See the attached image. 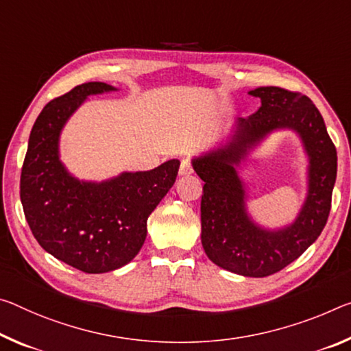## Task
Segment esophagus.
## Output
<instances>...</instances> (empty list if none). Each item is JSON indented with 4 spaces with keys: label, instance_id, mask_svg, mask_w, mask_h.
<instances>
[{
    "label": "esophagus",
    "instance_id": "34e87169",
    "mask_svg": "<svg viewBox=\"0 0 351 351\" xmlns=\"http://www.w3.org/2000/svg\"><path fill=\"white\" fill-rule=\"evenodd\" d=\"M193 171V167H192V162L189 159H182L181 162V167H180V175L181 176H187L191 175Z\"/></svg>",
    "mask_w": 351,
    "mask_h": 351
}]
</instances>
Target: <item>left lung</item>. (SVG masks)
I'll return each mask as SVG.
<instances>
[{
    "mask_svg": "<svg viewBox=\"0 0 351 351\" xmlns=\"http://www.w3.org/2000/svg\"><path fill=\"white\" fill-rule=\"evenodd\" d=\"M250 95L261 98L258 112L241 119L225 148L192 160L204 181L202 195V243L208 258L232 274L264 278L300 258L326 225L337 173V153L324 117L300 92L267 86ZM289 127L304 138L310 156V191L298 220L280 232L256 227L245 210V191L234 164L246 149L274 129Z\"/></svg>",
    "mask_w": 351,
    "mask_h": 351,
    "instance_id": "left-lung-1",
    "label": "left lung"
}]
</instances>
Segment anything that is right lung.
Returning <instances> with one entry per match:
<instances>
[{
  "instance_id": "obj_1",
  "label": "right lung",
  "mask_w": 351,
  "mask_h": 351,
  "mask_svg": "<svg viewBox=\"0 0 351 351\" xmlns=\"http://www.w3.org/2000/svg\"><path fill=\"white\" fill-rule=\"evenodd\" d=\"M115 90L106 82H84L49 101L32 126L21 167L20 198L40 247L86 274L123 267L142 248L147 220L175 184L180 160L114 180L81 182L58 154L59 134L88 95Z\"/></svg>"
}]
</instances>
